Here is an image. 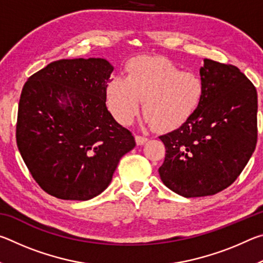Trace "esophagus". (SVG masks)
I'll return each mask as SVG.
<instances>
[{
    "mask_svg": "<svg viewBox=\"0 0 263 263\" xmlns=\"http://www.w3.org/2000/svg\"><path fill=\"white\" fill-rule=\"evenodd\" d=\"M148 139L146 137H142V136H136V142H137V145H144L146 141H147Z\"/></svg>",
    "mask_w": 263,
    "mask_h": 263,
    "instance_id": "34e87169",
    "label": "esophagus"
}]
</instances>
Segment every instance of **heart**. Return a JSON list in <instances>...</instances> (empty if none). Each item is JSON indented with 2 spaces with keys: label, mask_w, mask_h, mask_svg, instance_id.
<instances>
[{
  "label": "heart",
  "mask_w": 263,
  "mask_h": 263,
  "mask_svg": "<svg viewBox=\"0 0 263 263\" xmlns=\"http://www.w3.org/2000/svg\"><path fill=\"white\" fill-rule=\"evenodd\" d=\"M204 91L198 74L181 72L164 57H141L128 64L125 79L116 77L108 82L105 102L116 121L130 125L144 101L146 122L159 131H171L193 117Z\"/></svg>",
  "instance_id": "b5f03b06"
}]
</instances>
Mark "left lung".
Returning a JSON list of instances; mask_svg holds the SVG:
<instances>
[{
    "instance_id": "obj_1",
    "label": "left lung",
    "mask_w": 263,
    "mask_h": 263,
    "mask_svg": "<svg viewBox=\"0 0 263 263\" xmlns=\"http://www.w3.org/2000/svg\"><path fill=\"white\" fill-rule=\"evenodd\" d=\"M205 91L197 111L176 130L160 136L166 155L159 174L183 197L211 196L241 174L257 141V94L230 64L204 60Z\"/></svg>"
}]
</instances>
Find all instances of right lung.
<instances>
[{"mask_svg":"<svg viewBox=\"0 0 263 263\" xmlns=\"http://www.w3.org/2000/svg\"><path fill=\"white\" fill-rule=\"evenodd\" d=\"M112 70L101 58L57 60L31 75L22 89L17 147L48 195L69 201L100 195L119 160L136 146L132 133L106 109Z\"/></svg>","mask_w":263,"mask_h":263,"instance_id":"add662e5","label":"right lung"}]
</instances>
